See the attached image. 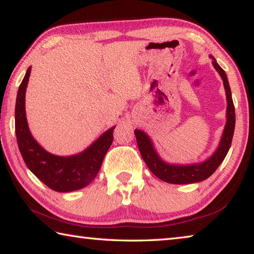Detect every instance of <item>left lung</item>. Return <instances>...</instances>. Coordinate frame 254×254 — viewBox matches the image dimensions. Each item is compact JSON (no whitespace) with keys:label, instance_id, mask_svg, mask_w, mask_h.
Returning <instances> with one entry per match:
<instances>
[{"label":"left lung","instance_id":"left-lung-1","mask_svg":"<svg viewBox=\"0 0 254 254\" xmlns=\"http://www.w3.org/2000/svg\"><path fill=\"white\" fill-rule=\"evenodd\" d=\"M209 57L212 58L213 66L217 70L218 74H220L223 84H224L227 102L226 123L224 130H223L220 143H218L216 150L213 152L212 156L206 159V160L197 163H187V165L169 163L159 156L156 148H154L152 140L150 139L147 133L142 130L134 131L137 147H139L140 153L144 162L147 163L148 168L152 171V174L156 175L162 182L177 185L203 182V180L207 179L209 176L214 174V171L218 168V166L224 160V158L226 157L231 148L235 127V110L233 100H232L231 88L225 71L222 69L213 56H209Z\"/></svg>","mask_w":254,"mask_h":254}]
</instances>
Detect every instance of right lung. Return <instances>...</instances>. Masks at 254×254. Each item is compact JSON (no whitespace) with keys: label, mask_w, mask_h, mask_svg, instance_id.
<instances>
[{"label":"right lung","mask_w":254,"mask_h":254,"mask_svg":"<svg viewBox=\"0 0 254 254\" xmlns=\"http://www.w3.org/2000/svg\"><path fill=\"white\" fill-rule=\"evenodd\" d=\"M30 72L31 67L25 72L15 103V134L21 156L30 171L53 190H78L95 179L103 159L113 142L115 127L105 131L88 148L77 154L63 157L48 152L32 136L25 115V91Z\"/></svg>","instance_id":"1"}]
</instances>
